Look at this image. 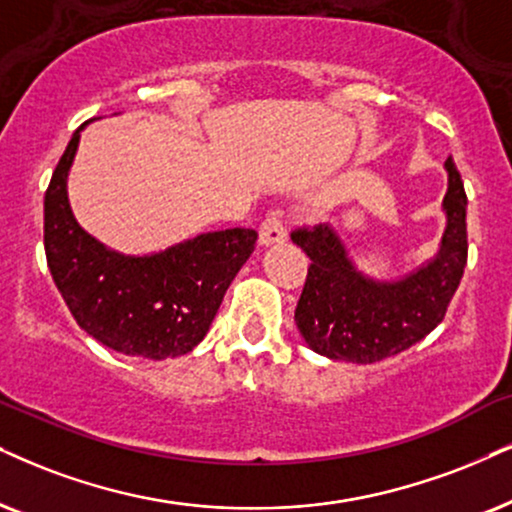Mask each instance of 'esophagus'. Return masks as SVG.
Wrapping results in <instances>:
<instances>
[{"label": "esophagus", "instance_id": "1", "mask_svg": "<svg viewBox=\"0 0 512 512\" xmlns=\"http://www.w3.org/2000/svg\"><path fill=\"white\" fill-rule=\"evenodd\" d=\"M286 238H288V231L281 219V210H271L260 226V243L274 245V243H283Z\"/></svg>", "mask_w": 512, "mask_h": 512}]
</instances>
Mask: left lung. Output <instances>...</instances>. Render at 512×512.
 Returning a JSON list of instances; mask_svg holds the SVG:
<instances>
[{
  "mask_svg": "<svg viewBox=\"0 0 512 512\" xmlns=\"http://www.w3.org/2000/svg\"><path fill=\"white\" fill-rule=\"evenodd\" d=\"M446 172L442 248L435 260L401 281L378 283L359 274L328 224L297 226L290 234L312 260L295 307V323L314 352L352 364H373L416 345L442 323L468 264V198L451 158Z\"/></svg>",
  "mask_w": 512,
  "mask_h": 512,
  "instance_id": "8db88e82",
  "label": "left lung"
}]
</instances>
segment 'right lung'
Masks as SVG:
<instances>
[{
	"label": "right lung",
	"mask_w": 512,
	"mask_h": 512,
	"mask_svg": "<svg viewBox=\"0 0 512 512\" xmlns=\"http://www.w3.org/2000/svg\"><path fill=\"white\" fill-rule=\"evenodd\" d=\"M80 129L44 193V252L58 293L77 326L115 352L153 361L189 354L255 250L257 231H210L144 257L108 250L75 222L68 205Z\"/></svg>",
	"instance_id": "1"
}]
</instances>
